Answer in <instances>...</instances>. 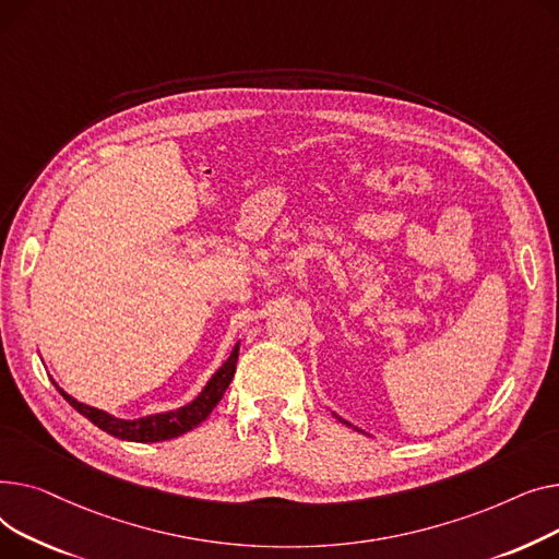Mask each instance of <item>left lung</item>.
Returning <instances> with one entry per match:
<instances>
[{"label": "left lung", "instance_id": "left-lung-1", "mask_svg": "<svg viewBox=\"0 0 559 559\" xmlns=\"http://www.w3.org/2000/svg\"><path fill=\"white\" fill-rule=\"evenodd\" d=\"M345 424H347V426H349V421H345Z\"/></svg>", "mask_w": 559, "mask_h": 559}]
</instances>
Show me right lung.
<instances>
[{"mask_svg":"<svg viewBox=\"0 0 559 559\" xmlns=\"http://www.w3.org/2000/svg\"><path fill=\"white\" fill-rule=\"evenodd\" d=\"M237 358H239V345H235L233 354H229V358L216 370V374L210 379L205 390L191 404H187L178 411H171V413H159V415H151V417H142V419H117L104 411L85 406V404L72 400L70 395H64L62 390L60 392H62V397L68 400L83 417H87L94 426H98V429L119 438V440L162 442V440H171V438H178V436L195 429V426L210 417V413L216 408V404L225 395L229 381H233V377H235Z\"/></svg>","mask_w":559,"mask_h":559,"instance_id":"right-lung-1","label":"right lung"}]
</instances>
